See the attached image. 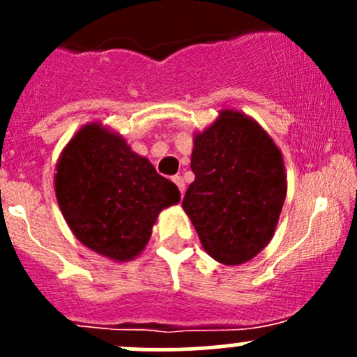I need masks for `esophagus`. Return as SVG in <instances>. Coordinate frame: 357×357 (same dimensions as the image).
<instances>
[{"mask_svg": "<svg viewBox=\"0 0 357 357\" xmlns=\"http://www.w3.org/2000/svg\"><path fill=\"white\" fill-rule=\"evenodd\" d=\"M172 181L176 183V186H178V188H179V192H181V195H183V193H185V188H186V185H185V179H183L181 176H174V178H172Z\"/></svg>", "mask_w": 357, "mask_h": 357, "instance_id": "34e87169", "label": "esophagus"}]
</instances>
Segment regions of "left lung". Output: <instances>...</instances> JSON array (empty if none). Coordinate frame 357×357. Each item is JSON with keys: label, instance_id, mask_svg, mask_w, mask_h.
Returning a JSON list of instances; mask_svg holds the SVG:
<instances>
[{"label": "left lung", "instance_id": "obj_1", "mask_svg": "<svg viewBox=\"0 0 357 357\" xmlns=\"http://www.w3.org/2000/svg\"><path fill=\"white\" fill-rule=\"evenodd\" d=\"M192 171L183 208L204 250L225 266L254 259L271 242L287 197L282 150L250 115L222 109L193 132Z\"/></svg>", "mask_w": 357, "mask_h": 357}]
</instances>
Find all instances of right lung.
<instances>
[{
  "instance_id": "obj_1",
  "label": "right lung",
  "mask_w": 357,
  "mask_h": 357,
  "mask_svg": "<svg viewBox=\"0 0 357 357\" xmlns=\"http://www.w3.org/2000/svg\"><path fill=\"white\" fill-rule=\"evenodd\" d=\"M55 171L56 202L70 231L114 262L138 257L158 214L181 200L174 183L98 121L72 136Z\"/></svg>"
}]
</instances>
